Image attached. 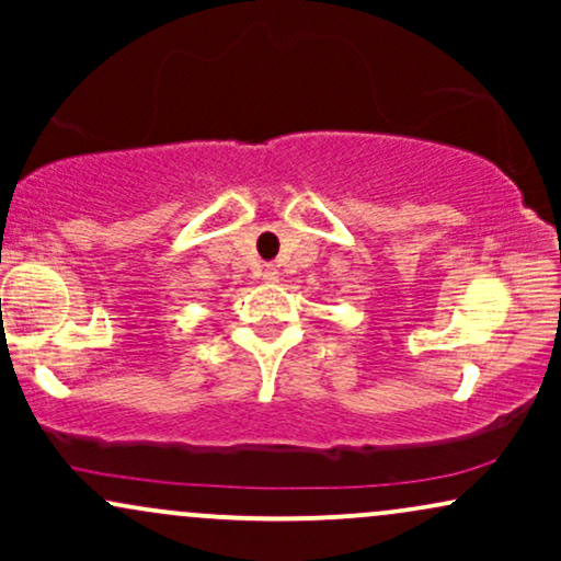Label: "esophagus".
I'll return each instance as SVG.
<instances>
[{
  "label": "esophagus",
  "mask_w": 561,
  "mask_h": 561,
  "mask_svg": "<svg viewBox=\"0 0 561 561\" xmlns=\"http://www.w3.org/2000/svg\"><path fill=\"white\" fill-rule=\"evenodd\" d=\"M261 276H263V279H266V282H276V279H279V272H276L274 266H263V268H261Z\"/></svg>",
  "instance_id": "34e87169"
}]
</instances>
